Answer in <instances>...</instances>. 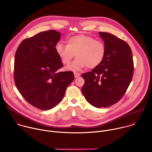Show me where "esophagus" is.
<instances>
[{
	"label": "esophagus",
	"mask_w": 152,
	"mask_h": 152,
	"mask_svg": "<svg viewBox=\"0 0 152 152\" xmlns=\"http://www.w3.org/2000/svg\"><path fill=\"white\" fill-rule=\"evenodd\" d=\"M74 75H75V77H77L79 76H80V74L79 73H76V72H75L74 73Z\"/></svg>",
	"instance_id": "obj_1"
}]
</instances>
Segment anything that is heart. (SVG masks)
I'll list each match as a JSON object with an SVG mask.
<instances>
[{
	"label": "heart",
	"instance_id": "heart-1",
	"mask_svg": "<svg viewBox=\"0 0 152 152\" xmlns=\"http://www.w3.org/2000/svg\"><path fill=\"white\" fill-rule=\"evenodd\" d=\"M55 50L64 64H69L75 54L76 59L66 67L72 71H78L86 66L89 69L97 67L106 54V47L102 41L84 34L68 38L67 45L57 43Z\"/></svg>",
	"mask_w": 152,
	"mask_h": 152
}]
</instances>
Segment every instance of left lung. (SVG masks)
<instances>
[{
	"mask_svg": "<svg viewBox=\"0 0 152 152\" xmlns=\"http://www.w3.org/2000/svg\"><path fill=\"white\" fill-rule=\"evenodd\" d=\"M99 34L106 47L104 58L91 72L82 75L85 80L82 93L86 100L97 108L118 102L134 74L132 50L127 43L110 33Z\"/></svg>",
	"mask_w": 152,
	"mask_h": 152,
	"instance_id": "left-lung-1",
	"label": "left lung"
}]
</instances>
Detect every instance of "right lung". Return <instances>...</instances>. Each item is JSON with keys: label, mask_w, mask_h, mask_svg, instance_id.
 <instances>
[{"label": "right lung", "mask_w": 152, "mask_h": 152, "mask_svg": "<svg viewBox=\"0 0 152 152\" xmlns=\"http://www.w3.org/2000/svg\"><path fill=\"white\" fill-rule=\"evenodd\" d=\"M60 37L55 30L39 32L24 39L15 53L17 88L29 103L41 110L57 105L75 78L72 72H58L63 67L55 50Z\"/></svg>", "instance_id": "1"}]
</instances>
